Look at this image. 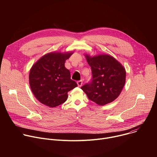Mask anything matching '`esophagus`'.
I'll return each instance as SVG.
<instances>
[{
    "mask_svg": "<svg viewBox=\"0 0 157 157\" xmlns=\"http://www.w3.org/2000/svg\"><path fill=\"white\" fill-rule=\"evenodd\" d=\"M77 84H78V86L79 87H81L82 84V80H80V81H77Z\"/></svg>",
    "mask_w": 157,
    "mask_h": 157,
    "instance_id": "34e87169",
    "label": "esophagus"
}]
</instances>
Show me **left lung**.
I'll use <instances>...</instances> for the list:
<instances>
[{"label":"left lung","instance_id":"8db88e82","mask_svg":"<svg viewBox=\"0 0 157 157\" xmlns=\"http://www.w3.org/2000/svg\"><path fill=\"white\" fill-rule=\"evenodd\" d=\"M93 78L81 88L89 99L99 105L112 102L120 95L125 83L124 67L113 56L102 54L94 56L86 54Z\"/></svg>","mask_w":157,"mask_h":157}]
</instances>
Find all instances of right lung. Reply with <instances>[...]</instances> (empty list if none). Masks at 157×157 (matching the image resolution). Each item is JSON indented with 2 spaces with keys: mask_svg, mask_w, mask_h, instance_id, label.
Masks as SVG:
<instances>
[{
  "mask_svg": "<svg viewBox=\"0 0 157 157\" xmlns=\"http://www.w3.org/2000/svg\"><path fill=\"white\" fill-rule=\"evenodd\" d=\"M73 52H51L41 57L30 69L29 84L35 97L41 104L55 107L64 103L68 93L78 86L71 79L70 71L65 68V61Z\"/></svg>",
  "mask_w": 157,
  "mask_h": 157,
  "instance_id": "1",
  "label": "right lung"
}]
</instances>
